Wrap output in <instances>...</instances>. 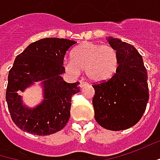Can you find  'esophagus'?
<instances>
[{
    "label": "esophagus",
    "mask_w": 160,
    "mask_h": 160,
    "mask_svg": "<svg viewBox=\"0 0 160 160\" xmlns=\"http://www.w3.org/2000/svg\"><path fill=\"white\" fill-rule=\"evenodd\" d=\"M89 84L87 83V82H83V81H80V89H82V88H84V87H86V86H88Z\"/></svg>",
    "instance_id": "34e87169"
}]
</instances>
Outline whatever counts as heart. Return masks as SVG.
<instances>
[{
    "label": "heart",
    "instance_id": "obj_1",
    "mask_svg": "<svg viewBox=\"0 0 160 160\" xmlns=\"http://www.w3.org/2000/svg\"><path fill=\"white\" fill-rule=\"evenodd\" d=\"M72 60L64 62V68L72 75L85 71L93 82H103L112 79L118 71V53L111 46L100 43L84 42L71 54Z\"/></svg>",
    "mask_w": 160,
    "mask_h": 160
}]
</instances>
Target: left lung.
Masks as SVG:
<instances>
[{
  "label": "left lung",
  "instance_id": "left-lung-1",
  "mask_svg": "<svg viewBox=\"0 0 160 160\" xmlns=\"http://www.w3.org/2000/svg\"><path fill=\"white\" fill-rule=\"evenodd\" d=\"M118 53V71L110 80L94 84L92 99L95 119L109 130H123L136 125L148 101V73L141 55L129 43L108 37Z\"/></svg>",
  "mask_w": 160,
  "mask_h": 160
}]
</instances>
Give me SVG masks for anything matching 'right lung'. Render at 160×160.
<instances>
[{"label":"right lung","instance_id":"obj_1","mask_svg":"<svg viewBox=\"0 0 160 160\" xmlns=\"http://www.w3.org/2000/svg\"><path fill=\"white\" fill-rule=\"evenodd\" d=\"M76 42L45 38L31 43L19 54L9 71L6 101L12 119L22 130L45 136L61 130L71 116V97L80 91L79 82L63 80V60ZM41 81L43 100L34 108L23 104L20 92Z\"/></svg>","mask_w":160,"mask_h":160}]
</instances>
